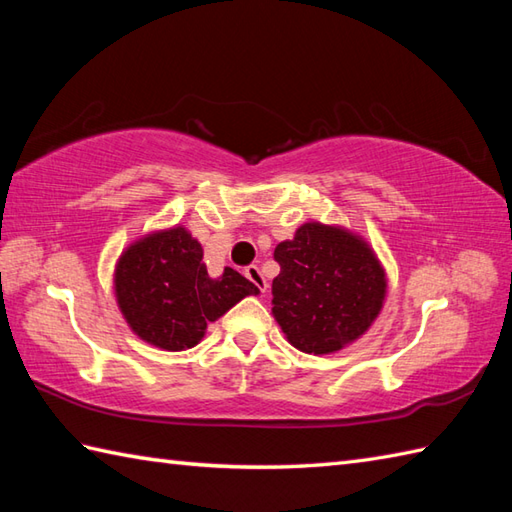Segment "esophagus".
Here are the masks:
<instances>
[{
  "label": "esophagus",
  "instance_id": "34e87169",
  "mask_svg": "<svg viewBox=\"0 0 512 512\" xmlns=\"http://www.w3.org/2000/svg\"><path fill=\"white\" fill-rule=\"evenodd\" d=\"M244 275L253 281V284L262 290V292H266L268 290V281H266V277L262 275V270H259V266H248L246 270H244Z\"/></svg>",
  "mask_w": 512,
  "mask_h": 512
}]
</instances>
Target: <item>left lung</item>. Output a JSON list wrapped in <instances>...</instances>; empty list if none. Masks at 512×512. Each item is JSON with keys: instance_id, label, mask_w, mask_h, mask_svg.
<instances>
[{"instance_id": "left-lung-1", "label": "left lung", "mask_w": 512, "mask_h": 512, "mask_svg": "<svg viewBox=\"0 0 512 512\" xmlns=\"http://www.w3.org/2000/svg\"><path fill=\"white\" fill-rule=\"evenodd\" d=\"M273 317L299 352L343 350L372 328L387 273L367 239L345 226L306 222L275 248Z\"/></svg>"}]
</instances>
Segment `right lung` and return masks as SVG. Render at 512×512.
Segmentation results:
<instances>
[{
  "mask_svg": "<svg viewBox=\"0 0 512 512\" xmlns=\"http://www.w3.org/2000/svg\"><path fill=\"white\" fill-rule=\"evenodd\" d=\"M202 244L182 224L129 244L114 266V295L129 328L167 352L191 350L217 321L259 288L233 268L211 277Z\"/></svg>",
  "mask_w": 512,
  "mask_h": 512,
  "instance_id": "1",
  "label": "right lung"
}]
</instances>
